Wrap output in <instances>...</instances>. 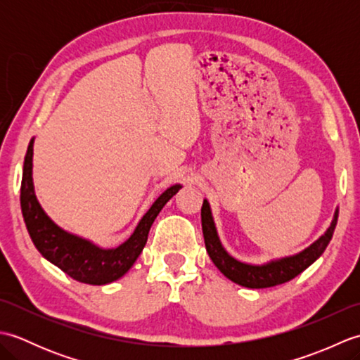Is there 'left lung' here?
Returning a JSON list of instances; mask_svg holds the SVG:
<instances>
[{
  "instance_id": "1",
  "label": "left lung",
  "mask_w": 360,
  "mask_h": 360,
  "mask_svg": "<svg viewBox=\"0 0 360 360\" xmlns=\"http://www.w3.org/2000/svg\"><path fill=\"white\" fill-rule=\"evenodd\" d=\"M338 217L339 207H335L331 224L328 226L325 233L320 235L314 243L309 244L307 249L298 252V254L275 258L262 264H254L241 262V259L235 258L226 250L223 243L219 240L215 219H213L212 209L207 200H204L201 209L204 243L213 264L231 281L250 289H263L281 285V283L292 280L298 274H302L307 267H309L323 254L326 246L330 244L335 224H338Z\"/></svg>"
}]
</instances>
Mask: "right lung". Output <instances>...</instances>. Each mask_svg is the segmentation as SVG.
<instances>
[{
	"instance_id": "add662e5",
	"label": "right lung",
	"mask_w": 360,
	"mask_h": 360,
	"mask_svg": "<svg viewBox=\"0 0 360 360\" xmlns=\"http://www.w3.org/2000/svg\"><path fill=\"white\" fill-rule=\"evenodd\" d=\"M34 141L35 137L30 139L25 156L20 195L22 218L34 246L48 262L77 281L101 286L124 277L143 250L150 227L159 212L179 192L182 186L173 184L164 190L139 219L128 240L116 248H102L83 236L65 231L43 210L37 200L32 179Z\"/></svg>"
}]
</instances>
